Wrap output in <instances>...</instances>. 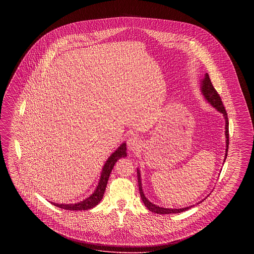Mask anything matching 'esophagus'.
I'll return each mask as SVG.
<instances>
[{"mask_svg":"<svg viewBox=\"0 0 254 254\" xmlns=\"http://www.w3.org/2000/svg\"><path fill=\"white\" fill-rule=\"evenodd\" d=\"M140 147H141V140L135 135L130 136L127 140V148L130 151H135V150L139 149Z\"/></svg>","mask_w":254,"mask_h":254,"instance_id":"obj_1","label":"esophagus"}]
</instances>
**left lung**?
<instances>
[{
	"label": "left lung",
	"mask_w": 254,
	"mask_h": 254,
	"mask_svg": "<svg viewBox=\"0 0 254 254\" xmlns=\"http://www.w3.org/2000/svg\"><path fill=\"white\" fill-rule=\"evenodd\" d=\"M202 93L204 94L206 101L215 109H217L218 111L222 112L225 120H226V138H227V148H226V158L228 156V150H229V144H230V139H229V119H228V114L227 111L225 109V107L223 105L222 99L220 95L218 94L216 89L214 88V86L212 85L209 76L207 73H205V79L202 81ZM137 176H138V185H139V190H140V195L142 198V201L144 202L145 206L148 208V210H150L151 212L157 213V214H171V213H180L182 211H186L188 209H190V207L191 206H188V207H184V208H166V207H162L159 205H154L152 204L147 198H145V194L143 192L142 190V183H141V176H140V171L139 169H137Z\"/></svg>",
	"instance_id": "obj_1"
}]
</instances>
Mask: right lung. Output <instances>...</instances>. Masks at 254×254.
<instances>
[{"mask_svg":"<svg viewBox=\"0 0 254 254\" xmlns=\"http://www.w3.org/2000/svg\"><path fill=\"white\" fill-rule=\"evenodd\" d=\"M127 156V147H126V143L122 144L118 149L112 153V155L108 159V161L106 162L103 171L101 174V178L98 184L94 193L90 195L88 198H86L83 202L77 203V204H56V203H52L54 205L66 209V210H86V209H90L92 207H94L95 205H98L100 203V201L102 200L105 190H106V187L109 181V175L110 172L113 169L115 163L117 162V160H119L121 157H126Z\"/></svg>","mask_w":254,"mask_h":254,"instance_id":"right-lung-1","label":"right lung"}]
</instances>
